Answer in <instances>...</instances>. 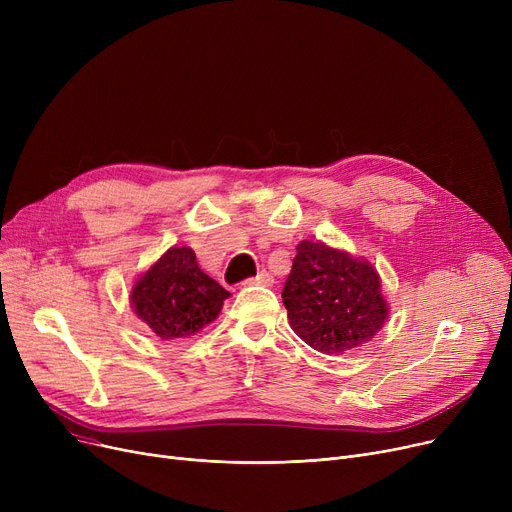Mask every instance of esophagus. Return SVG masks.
Returning <instances> with one entry per match:
<instances>
[{
  "mask_svg": "<svg viewBox=\"0 0 512 512\" xmlns=\"http://www.w3.org/2000/svg\"><path fill=\"white\" fill-rule=\"evenodd\" d=\"M245 284H247V286H253V284H257V286H272V284H274V278H272V274H270V272L261 270L257 276L247 278V280H245Z\"/></svg>",
  "mask_w": 512,
  "mask_h": 512,
  "instance_id": "1",
  "label": "esophagus"
}]
</instances>
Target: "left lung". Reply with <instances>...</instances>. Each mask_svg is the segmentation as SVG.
<instances>
[{
    "label": "left lung",
    "instance_id": "obj_1",
    "mask_svg": "<svg viewBox=\"0 0 512 512\" xmlns=\"http://www.w3.org/2000/svg\"><path fill=\"white\" fill-rule=\"evenodd\" d=\"M282 301L294 334L328 355L363 346L388 317L378 272L363 259L311 240L297 247Z\"/></svg>",
    "mask_w": 512,
    "mask_h": 512
}]
</instances>
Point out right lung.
<instances>
[{
    "mask_svg": "<svg viewBox=\"0 0 512 512\" xmlns=\"http://www.w3.org/2000/svg\"><path fill=\"white\" fill-rule=\"evenodd\" d=\"M230 292L201 272L193 249L172 247L134 284L132 307L161 340L199 332L218 317Z\"/></svg>",
    "mask_w": 512,
    "mask_h": 512,
    "instance_id": "obj_1",
    "label": "right lung"
}]
</instances>
